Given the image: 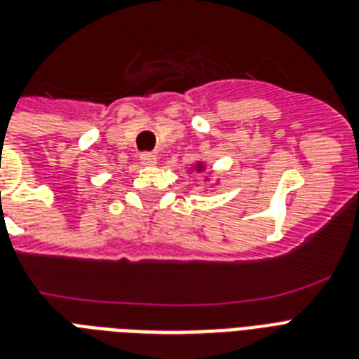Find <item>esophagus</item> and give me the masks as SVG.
Returning <instances> with one entry per match:
<instances>
[{
  "label": "esophagus",
  "mask_w": 359,
  "mask_h": 359,
  "mask_svg": "<svg viewBox=\"0 0 359 359\" xmlns=\"http://www.w3.org/2000/svg\"><path fill=\"white\" fill-rule=\"evenodd\" d=\"M140 162L145 168H152V165H156V156L154 154H141Z\"/></svg>",
  "instance_id": "1"
}]
</instances>
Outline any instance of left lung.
<instances>
[{
    "label": "left lung",
    "instance_id": "8db88e82",
    "mask_svg": "<svg viewBox=\"0 0 359 359\" xmlns=\"http://www.w3.org/2000/svg\"><path fill=\"white\" fill-rule=\"evenodd\" d=\"M191 171H194V173H207V163L203 162V160H197V162H194L190 165V169H188V173H191ZM208 180H210V177H205V182H208ZM218 184V180H216V182H214L212 186H216Z\"/></svg>",
    "mask_w": 359,
    "mask_h": 359
}]
</instances>
